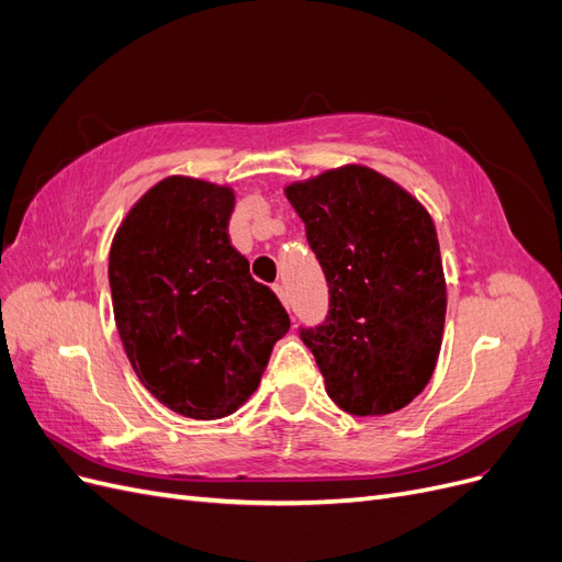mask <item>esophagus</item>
Masks as SVG:
<instances>
[{
	"label": "esophagus",
	"instance_id": "obj_1",
	"mask_svg": "<svg viewBox=\"0 0 562 562\" xmlns=\"http://www.w3.org/2000/svg\"><path fill=\"white\" fill-rule=\"evenodd\" d=\"M274 293H277V295H279V300L283 302V307H285V310H291V302H288V293H285V288H283L281 283H277V285H274Z\"/></svg>",
	"mask_w": 562,
	"mask_h": 562
}]
</instances>
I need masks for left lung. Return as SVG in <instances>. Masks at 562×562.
<instances>
[{
	"label": "left lung",
	"instance_id": "8db88e82",
	"mask_svg": "<svg viewBox=\"0 0 562 562\" xmlns=\"http://www.w3.org/2000/svg\"><path fill=\"white\" fill-rule=\"evenodd\" d=\"M326 274L330 310L300 337L328 396L389 415L429 384L443 342L446 277L434 220L401 184L349 164L285 187Z\"/></svg>",
	"mask_w": 562,
	"mask_h": 562
}]
</instances>
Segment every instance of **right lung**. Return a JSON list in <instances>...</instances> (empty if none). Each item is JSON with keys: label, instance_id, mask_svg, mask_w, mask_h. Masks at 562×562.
<instances>
[{"label": "right lung", "instance_id": "right-lung-1", "mask_svg": "<svg viewBox=\"0 0 562 562\" xmlns=\"http://www.w3.org/2000/svg\"><path fill=\"white\" fill-rule=\"evenodd\" d=\"M232 187L171 176L147 190L110 248L119 337L173 413L220 419L258 389L291 318L229 241Z\"/></svg>", "mask_w": 562, "mask_h": 562}]
</instances>
